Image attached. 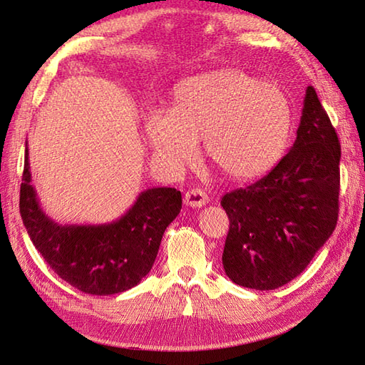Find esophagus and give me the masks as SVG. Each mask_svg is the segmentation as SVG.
Here are the masks:
<instances>
[{
	"instance_id": "1",
	"label": "esophagus",
	"mask_w": 365,
	"mask_h": 365,
	"mask_svg": "<svg viewBox=\"0 0 365 365\" xmlns=\"http://www.w3.org/2000/svg\"><path fill=\"white\" fill-rule=\"evenodd\" d=\"M183 202L187 204L188 207H195V208H200L204 207L207 202H208V196L205 195V192L199 188H192L190 191L185 192V199Z\"/></svg>"
}]
</instances>
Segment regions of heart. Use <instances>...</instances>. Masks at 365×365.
I'll return each instance as SVG.
<instances>
[{
  "label": "heart",
  "instance_id": "b5f03b06",
  "mask_svg": "<svg viewBox=\"0 0 365 365\" xmlns=\"http://www.w3.org/2000/svg\"><path fill=\"white\" fill-rule=\"evenodd\" d=\"M289 100L274 84L235 68L205 72L178 84L170 113L153 111L145 135L173 168L208 158L232 180H252L274 166L290 133Z\"/></svg>",
  "mask_w": 365,
  "mask_h": 365
}]
</instances>
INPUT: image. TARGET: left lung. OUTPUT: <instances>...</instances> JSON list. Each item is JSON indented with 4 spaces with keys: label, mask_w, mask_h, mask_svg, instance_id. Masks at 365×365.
<instances>
[{
    "label": "left lung",
    "mask_w": 365,
    "mask_h": 365,
    "mask_svg": "<svg viewBox=\"0 0 365 365\" xmlns=\"http://www.w3.org/2000/svg\"><path fill=\"white\" fill-rule=\"evenodd\" d=\"M340 143L312 86L292 149L269 173L224 195L230 227L222 265L232 282L274 290L301 274L336 229Z\"/></svg>",
    "instance_id": "obj_1"
}]
</instances>
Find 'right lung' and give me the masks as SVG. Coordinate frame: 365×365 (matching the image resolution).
<instances>
[{
  "instance_id": "1",
  "label": "right lung",
  "mask_w": 365,
  "mask_h": 365,
  "mask_svg": "<svg viewBox=\"0 0 365 365\" xmlns=\"http://www.w3.org/2000/svg\"><path fill=\"white\" fill-rule=\"evenodd\" d=\"M28 147L20 187V215L31 242L61 279L89 294L122 293L149 273L166 227L182 208L175 188H149L119 220L59 224L45 215L31 185Z\"/></svg>"
}]
</instances>
